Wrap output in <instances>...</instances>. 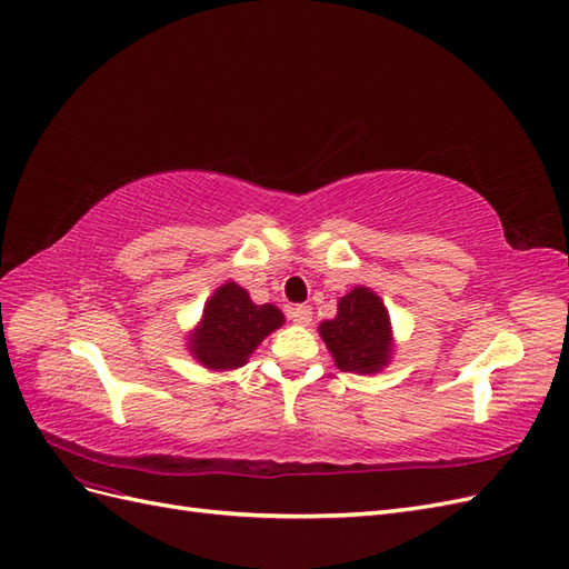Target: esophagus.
<instances>
[{
	"mask_svg": "<svg viewBox=\"0 0 569 569\" xmlns=\"http://www.w3.org/2000/svg\"><path fill=\"white\" fill-rule=\"evenodd\" d=\"M289 318L295 320L297 325H303V327L311 325L313 322V308L311 306H295L289 311Z\"/></svg>",
	"mask_w": 569,
	"mask_h": 569,
	"instance_id": "obj_1",
	"label": "esophagus"
}]
</instances>
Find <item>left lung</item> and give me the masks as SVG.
Wrapping results in <instances>:
<instances>
[{
  "label": "left lung",
  "mask_w": 569,
  "mask_h": 569,
  "mask_svg": "<svg viewBox=\"0 0 569 569\" xmlns=\"http://www.w3.org/2000/svg\"><path fill=\"white\" fill-rule=\"evenodd\" d=\"M320 337L341 372H380L391 358V322L382 299L356 287L337 303V318L320 325Z\"/></svg>",
  "instance_id": "obj_1"
}]
</instances>
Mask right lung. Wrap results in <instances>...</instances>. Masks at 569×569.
<instances>
[{
  "instance_id": "1",
  "label": "right lung",
  "mask_w": 569,
  "mask_h": 569,
  "mask_svg": "<svg viewBox=\"0 0 569 569\" xmlns=\"http://www.w3.org/2000/svg\"><path fill=\"white\" fill-rule=\"evenodd\" d=\"M284 322L280 308L256 306L249 291L226 282L203 306V318L189 337V351L209 370L242 368L253 349Z\"/></svg>"
}]
</instances>
